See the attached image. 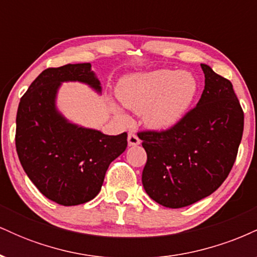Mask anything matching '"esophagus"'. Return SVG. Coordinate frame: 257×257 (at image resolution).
Instances as JSON below:
<instances>
[{"mask_svg":"<svg viewBox=\"0 0 257 257\" xmlns=\"http://www.w3.org/2000/svg\"><path fill=\"white\" fill-rule=\"evenodd\" d=\"M140 139L138 138L137 134H134V133H129L128 134V145L129 146H138L140 145Z\"/></svg>","mask_w":257,"mask_h":257,"instance_id":"34e87169","label":"esophagus"}]
</instances>
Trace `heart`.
I'll list each match as a JSON object with an SVG mask.
<instances>
[{
  "label": "heart",
  "instance_id": "obj_1",
  "mask_svg": "<svg viewBox=\"0 0 257 257\" xmlns=\"http://www.w3.org/2000/svg\"><path fill=\"white\" fill-rule=\"evenodd\" d=\"M198 81L188 71L156 70L128 76L118 85L117 95L124 107L144 113L146 125L155 131L173 128L186 116L198 94ZM114 114L125 120L116 106Z\"/></svg>",
  "mask_w": 257,
  "mask_h": 257
}]
</instances>
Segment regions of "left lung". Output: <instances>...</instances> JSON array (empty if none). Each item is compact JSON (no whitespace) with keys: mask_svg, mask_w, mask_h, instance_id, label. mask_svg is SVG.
I'll list each match as a JSON object with an SVG mask.
<instances>
[{"mask_svg":"<svg viewBox=\"0 0 257 257\" xmlns=\"http://www.w3.org/2000/svg\"><path fill=\"white\" fill-rule=\"evenodd\" d=\"M200 66L205 85L196 107L168 131L138 133L147 153L144 188L167 208H184L215 192L231 172L243 137L244 112L232 83Z\"/></svg>","mask_w":257,"mask_h":257,"instance_id":"left-lung-1","label":"left lung"}]
</instances>
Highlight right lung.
I'll return each mask as SVG.
<instances>
[{"instance_id": "obj_1", "label": "right lung", "mask_w": 257, "mask_h": 257, "mask_svg": "<svg viewBox=\"0 0 257 257\" xmlns=\"http://www.w3.org/2000/svg\"><path fill=\"white\" fill-rule=\"evenodd\" d=\"M63 82H81L101 93L89 63L44 70L20 99L16 147L38 191L70 206L89 202L100 192L110 163L125 151L128 135H106L69 122L55 105Z\"/></svg>"}]
</instances>
